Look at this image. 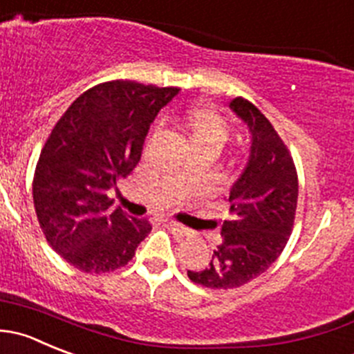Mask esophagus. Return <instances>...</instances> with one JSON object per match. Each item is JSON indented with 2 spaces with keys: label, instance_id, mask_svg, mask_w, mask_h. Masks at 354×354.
I'll return each instance as SVG.
<instances>
[{
  "label": "esophagus",
  "instance_id": "esophagus-1",
  "mask_svg": "<svg viewBox=\"0 0 354 354\" xmlns=\"http://www.w3.org/2000/svg\"><path fill=\"white\" fill-rule=\"evenodd\" d=\"M164 223H166L167 228H169L171 232H173V233H176V235H181V236H183V235H188V230L185 228V226H181L180 223H176V221H169V219H166V221H164Z\"/></svg>",
  "mask_w": 354,
  "mask_h": 354
}]
</instances>
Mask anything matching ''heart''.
Listing matches in <instances>:
<instances>
[{"instance_id": "obj_1", "label": "heart", "mask_w": 354, "mask_h": 354, "mask_svg": "<svg viewBox=\"0 0 354 354\" xmlns=\"http://www.w3.org/2000/svg\"><path fill=\"white\" fill-rule=\"evenodd\" d=\"M173 124L187 138L192 152L211 150L218 153L228 140V126L212 109L197 107L173 118Z\"/></svg>"}]
</instances>
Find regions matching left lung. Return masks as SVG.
Segmentation results:
<instances>
[{
  "label": "left lung",
  "instance_id": "1",
  "mask_svg": "<svg viewBox=\"0 0 354 354\" xmlns=\"http://www.w3.org/2000/svg\"><path fill=\"white\" fill-rule=\"evenodd\" d=\"M230 109L249 129L250 150L230 188L221 243L204 270H188V279L207 289L240 287L275 263L292 233L299 194L294 160L272 122L242 97Z\"/></svg>",
  "mask_w": 354,
  "mask_h": 354
}]
</instances>
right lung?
<instances>
[{
	"label": "right lung",
	"mask_w": 354,
	"mask_h": 354,
	"mask_svg": "<svg viewBox=\"0 0 354 354\" xmlns=\"http://www.w3.org/2000/svg\"><path fill=\"white\" fill-rule=\"evenodd\" d=\"M178 88L102 82L72 102L51 129L32 181L34 209L48 243L84 273L121 268L150 233L109 197L142 157L150 124Z\"/></svg>",
	"instance_id": "add662e5"
}]
</instances>
